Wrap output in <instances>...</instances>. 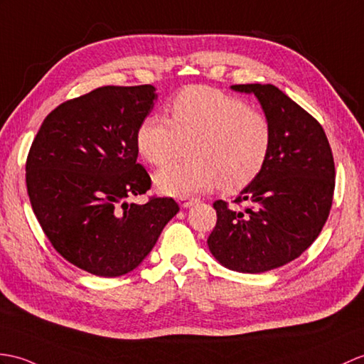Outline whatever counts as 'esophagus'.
<instances>
[{
    "label": "esophagus",
    "mask_w": 364,
    "mask_h": 364,
    "mask_svg": "<svg viewBox=\"0 0 364 364\" xmlns=\"http://www.w3.org/2000/svg\"><path fill=\"white\" fill-rule=\"evenodd\" d=\"M178 203L181 208H191L192 205H196L197 203V198H191V197H180L178 198Z\"/></svg>",
    "instance_id": "34e87169"
}]
</instances>
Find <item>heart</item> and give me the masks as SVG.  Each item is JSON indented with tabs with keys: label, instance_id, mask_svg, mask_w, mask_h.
I'll use <instances>...</instances> for the list:
<instances>
[{
	"label": "heart",
	"instance_id": "obj_1",
	"mask_svg": "<svg viewBox=\"0 0 364 364\" xmlns=\"http://www.w3.org/2000/svg\"><path fill=\"white\" fill-rule=\"evenodd\" d=\"M168 109L171 121L149 114L136 133L139 154L156 167L180 156L189 142L188 159L155 175L159 191L184 197L218 184L225 192H237L257 178L273 142L264 113L205 85L184 88Z\"/></svg>",
	"mask_w": 364,
	"mask_h": 364
}]
</instances>
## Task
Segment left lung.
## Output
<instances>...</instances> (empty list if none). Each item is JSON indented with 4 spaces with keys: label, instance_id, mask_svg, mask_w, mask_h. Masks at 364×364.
Instances as JSON below:
<instances>
[{
    "label": "left lung",
    "instance_id": "obj_1",
    "mask_svg": "<svg viewBox=\"0 0 364 364\" xmlns=\"http://www.w3.org/2000/svg\"><path fill=\"white\" fill-rule=\"evenodd\" d=\"M255 95L272 124L267 163L234 203H214L215 228L208 237L213 256L239 273H264L299 257L316 240L332 208L335 163L323 127L274 85H232Z\"/></svg>",
    "mask_w": 364,
    "mask_h": 364
}]
</instances>
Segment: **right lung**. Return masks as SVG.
Listing matches in <instances>:
<instances>
[{
    "label": "right lung",
    "instance_id": "1",
    "mask_svg": "<svg viewBox=\"0 0 364 364\" xmlns=\"http://www.w3.org/2000/svg\"><path fill=\"white\" fill-rule=\"evenodd\" d=\"M156 97L151 85L100 87L53 109L33 138V214L58 255L91 274L133 272L180 210L171 197L127 201L151 186L136 161V133Z\"/></svg>",
    "mask_w": 364,
    "mask_h": 364
}]
</instances>
